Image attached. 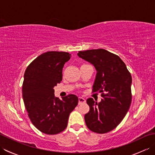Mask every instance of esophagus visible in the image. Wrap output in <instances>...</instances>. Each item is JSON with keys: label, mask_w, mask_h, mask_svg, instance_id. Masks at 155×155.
<instances>
[{"label": "esophagus", "mask_w": 155, "mask_h": 155, "mask_svg": "<svg viewBox=\"0 0 155 155\" xmlns=\"http://www.w3.org/2000/svg\"><path fill=\"white\" fill-rule=\"evenodd\" d=\"M85 102H86V100H85L84 98H83V97L78 98V104H81L82 103H84Z\"/></svg>", "instance_id": "obj_1"}]
</instances>
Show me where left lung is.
I'll use <instances>...</instances> for the list:
<instances>
[{
    "label": "left lung",
    "mask_w": 155,
    "mask_h": 155,
    "mask_svg": "<svg viewBox=\"0 0 155 155\" xmlns=\"http://www.w3.org/2000/svg\"><path fill=\"white\" fill-rule=\"evenodd\" d=\"M78 56L93 64L97 73L93 93L99 92L100 103L93 98L87 100L90 110L84 115L88 128L104 134L116 128L129 109L132 93V77L124 62L118 55L102 48L78 51Z\"/></svg>",
    "instance_id": "8db88e82"
}]
</instances>
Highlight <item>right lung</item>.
<instances>
[{
    "mask_svg": "<svg viewBox=\"0 0 155 155\" xmlns=\"http://www.w3.org/2000/svg\"><path fill=\"white\" fill-rule=\"evenodd\" d=\"M68 52L48 51L36 58L26 69L22 98L31 123L41 132L57 134L67 127L69 114L78 98L68 94L60 100L53 88L62 78V68L69 61Z\"/></svg>",
    "mask_w": 155,
    "mask_h": 155,
    "instance_id": "add662e5",
    "label": "right lung"
}]
</instances>
